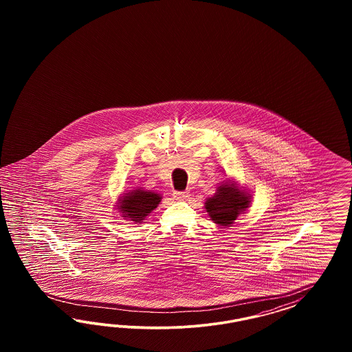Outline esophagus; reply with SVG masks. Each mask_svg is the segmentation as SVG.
<instances>
[{
  "mask_svg": "<svg viewBox=\"0 0 352 352\" xmlns=\"http://www.w3.org/2000/svg\"><path fill=\"white\" fill-rule=\"evenodd\" d=\"M173 197L175 200H184V199L188 197V192L174 191L173 192Z\"/></svg>",
  "mask_w": 352,
  "mask_h": 352,
  "instance_id": "1",
  "label": "esophagus"
}]
</instances>
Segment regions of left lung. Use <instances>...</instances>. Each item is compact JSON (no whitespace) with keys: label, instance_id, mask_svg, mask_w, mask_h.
Here are the masks:
<instances>
[{"label":"left lung","instance_id":"8db88e82","mask_svg":"<svg viewBox=\"0 0 352 352\" xmlns=\"http://www.w3.org/2000/svg\"><path fill=\"white\" fill-rule=\"evenodd\" d=\"M252 201V196L240 190L232 182L222 183L214 196L206 199L205 209L214 223L230 227L236 218L245 212Z\"/></svg>","mask_w":352,"mask_h":352}]
</instances>
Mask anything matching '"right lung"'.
Returning a JSON list of instances; mask_svg holds the SVG:
<instances>
[{"label": "right lung", "instance_id": "add662e5", "mask_svg": "<svg viewBox=\"0 0 352 352\" xmlns=\"http://www.w3.org/2000/svg\"><path fill=\"white\" fill-rule=\"evenodd\" d=\"M160 201L161 196L159 193L137 188L125 193L122 199H120L118 209L120 213H122L121 217L125 219L140 223L153 209L157 208Z\"/></svg>", "mask_w": 352, "mask_h": 352}]
</instances>
